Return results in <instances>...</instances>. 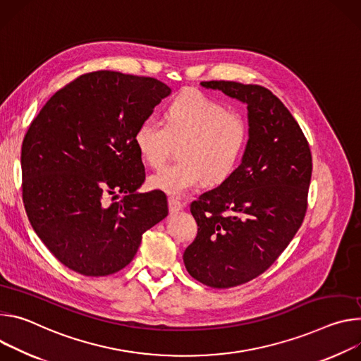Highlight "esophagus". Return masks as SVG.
<instances>
[{"label":"esophagus","mask_w":361,"mask_h":361,"mask_svg":"<svg viewBox=\"0 0 361 361\" xmlns=\"http://www.w3.org/2000/svg\"><path fill=\"white\" fill-rule=\"evenodd\" d=\"M169 211H171V214H175V212H179V211H182L183 209V204L180 202V201H178L176 197H169Z\"/></svg>","instance_id":"1"}]
</instances>
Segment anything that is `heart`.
Wrapping results in <instances>:
<instances>
[{"mask_svg":"<svg viewBox=\"0 0 361 361\" xmlns=\"http://www.w3.org/2000/svg\"><path fill=\"white\" fill-rule=\"evenodd\" d=\"M250 140V125L238 111L197 90L176 96L165 111V122L146 117L133 142L149 166L165 162L175 145L180 160L149 176V186L180 196L207 182H225L238 168Z\"/></svg>","mask_w":361,"mask_h":361,"instance_id":"1","label":"heart"}]
</instances>
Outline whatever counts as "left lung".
<instances>
[{"label":"left lung","mask_w":361,"mask_h":361,"mask_svg":"<svg viewBox=\"0 0 361 361\" xmlns=\"http://www.w3.org/2000/svg\"><path fill=\"white\" fill-rule=\"evenodd\" d=\"M201 85L248 104L250 140L243 162L190 204L197 233L183 252L196 281L231 288L265 272L300 229L312 159L297 120L268 89L224 80Z\"/></svg>","instance_id":"left-lung-1"}]
</instances>
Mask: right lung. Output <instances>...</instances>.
<instances>
[{"instance_id":"obj_1","label":"right lung","mask_w":361,"mask_h":361,"mask_svg":"<svg viewBox=\"0 0 361 361\" xmlns=\"http://www.w3.org/2000/svg\"><path fill=\"white\" fill-rule=\"evenodd\" d=\"M171 89L153 77L100 70L56 92L21 147L30 224L67 268L104 276L125 268L142 235L166 218L164 192L137 193L145 166L133 135Z\"/></svg>"}]
</instances>
